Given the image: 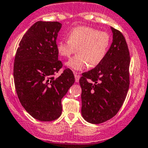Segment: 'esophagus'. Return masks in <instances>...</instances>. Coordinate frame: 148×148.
Listing matches in <instances>:
<instances>
[{
    "mask_svg": "<svg viewBox=\"0 0 148 148\" xmlns=\"http://www.w3.org/2000/svg\"><path fill=\"white\" fill-rule=\"evenodd\" d=\"M74 77H75V82H79V78H80V75H79V74H77V72H74Z\"/></svg>",
    "mask_w": 148,
    "mask_h": 148,
    "instance_id": "1",
    "label": "esophagus"
}]
</instances>
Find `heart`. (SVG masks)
<instances>
[{"instance_id": "b5f03b06", "label": "heart", "mask_w": 148, "mask_h": 148, "mask_svg": "<svg viewBox=\"0 0 148 148\" xmlns=\"http://www.w3.org/2000/svg\"><path fill=\"white\" fill-rule=\"evenodd\" d=\"M68 38L58 41L57 50L63 57L69 58L77 49L78 54L66 63L74 71L98 66L105 58L111 42L108 33L87 26L71 29Z\"/></svg>"}]
</instances>
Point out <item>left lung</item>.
<instances>
[{
  "label": "left lung",
  "instance_id": "obj_1",
  "mask_svg": "<svg viewBox=\"0 0 148 148\" xmlns=\"http://www.w3.org/2000/svg\"><path fill=\"white\" fill-rule=\"evenodd\" d=\"M112 43L101 63L83 73L82 115L88 123L99 124L113 118L122 107L129 88L130 56L123 35L111 27Z\"/></svg>",
  "mask_w": 148,
  "mask_h": 148
}]
</instances>
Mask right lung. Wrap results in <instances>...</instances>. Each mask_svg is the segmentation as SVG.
<instances>
[{"mask_svg":"<svg viewBox=\"0 0 148 148\" xmlns=\"http://www.w3.org/2000/svg\"><path fill=\"white\" fill-rule=\"evenodd\" d=\"M61 27L58 22H36L23 36L15 55L16 94L28 114L40 121L60 117L61 99L75 81L69 69L54 77L63 66L56 44Z\"/></svg>","mask_w":148,"mask_h":148,"instance_id":"obj_1","label":"right lung"}]
</instances>
